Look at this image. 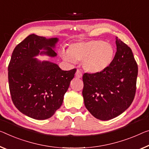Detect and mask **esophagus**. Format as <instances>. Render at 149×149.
<instances>
[{"mask_svg": "<svg viewBox=\"0 0 149 149\" xmlns=\"http://www.w3.org/2000/svg\"><path fill=\"white\" fill-rule=\"evenodd\" d=\"M75 75H76V77L77 78H81L82 77V72L80 70H79V69H77V72H76V74H75Z\"/></svg>", "mask_w": 149, "mask_h": 149, "instance_id": "1", "label": "esophagus"}]
</instances>
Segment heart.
<instances>
[{
	"instance_id": "b5f03b06",
	"label": "heart",
	"mask_w": 149,
	"mask_h": 149,
	"mask_svg": "<svg viewBox=\"0 0 149 149\" xmlns=\"http://www.w3.org/2000/svg\"><path fill=\"white\" fill-rule=\"evenodd\" d=\"M114 54L113 46L100 40L73 43L68 51L61 52L64 60L70 63L82 61L84 69L91 73L100 72L108 68L113 60Z\"/></svg>"
}]
</instances>
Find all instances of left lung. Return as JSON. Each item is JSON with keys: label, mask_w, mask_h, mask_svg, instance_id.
<instances>
[{"label": "left lung", "mask_w": 149, "mask_h": 149, "mask_svg": "<svg viewBox=\"0 0 149 149\" xmlns=\"http://www.w3.org/2000/svg\"><path fill=\"white\" fill-rule=\"evenodd\" d=\"M116 52L109 67L97 73H84L82 96L93 116L108 120L120 115L133 101L138 66L130 48L116 37Z\"/></svg>", "instance_id": "8db88e82"}]
</instances>
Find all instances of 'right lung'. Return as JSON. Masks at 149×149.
I'll return each mask as SVG.
<instances>
[{
    "instance_id": "1",
    "label": "right lung",
    "mask_w": 149,
    "mask_h": 149,
    "mask_svg": "<svg viewBox=\"0 0 149 149\" xmlns=\"http://www.w3.org/2000/svg\"><path fill=\"white\" fill-rule=\"evenodd\" d=\"M57 38L31 35L15 48L9 63L8 84L13 104L20 112L36 120L51 118L63 104L64 95L74 78L76 68L61 70L56 64L40 62L41 54L56 56L52 48Z\"/></svg>"
}]
</instances>
